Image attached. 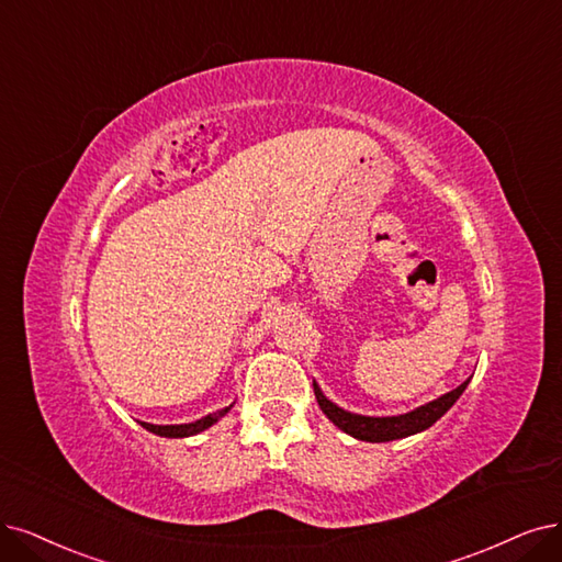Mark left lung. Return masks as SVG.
<instances>
[{"label":"left lung","instance_id":"8db88e82","mask_svg":"<svg viewBox=\"0 0 562 562\" xmlns=\"http://www.w3.org/2000/svg\"><path fill=\"white\" fill-rule=\"evenodd\" d=\"M470 384V380H465L461 386H456L453 391L445 393L438 401H430L417 409H412L407 414H398V417H363V414H355L347 412L342 407H338L336 403H330L317 382H313L315 386V398L322 407V412L326 417L334 422L340 430H345L347 435L363 442H389V440H401L407 438V435L422 432L426 428H430L435 422H438L442 414L461 398V393L465 391V386Z\"/></svg>","mask_w":562,"mask_h":562}]
</instances>
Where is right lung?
<instances>
[{
  "label": "right lung",
  "mask_w": 562,
  "mask_h": 562,
  "mask_svg": "<svg viewBox=\"0 0 562 562\" xmlns=\"http://www.w3.org/2000/svg\"><path fill=\"white\" fill-rule=\"evenodd\" d=\"M234 405H228V407H224V409H217V412H213V414H207V417H203V419H199V422H194V424H176V426H155V424H145V422H140V426L145 428V430H150V432H155V435H161V438H190V435H196V432H201V430H205V428H211L213 424H217L224 414L232 409Z\"/></svg>",
  "instance_id": "right-lung-1"
}]
</instances>
